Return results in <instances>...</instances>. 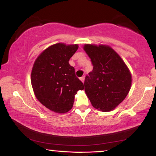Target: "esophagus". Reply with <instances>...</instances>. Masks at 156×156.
Wrapping results in <instances>:
<instances>
[{"mask_svg":"<svg viewBox=\"0 0 156 156\" xmlns=\"http://www.w3.org/2000/svg\"><path fill=\"white\" fill-rule=\"evenodd\" d=\"M80 80H81V81H82V82H84V80H85V76H81V77L80 78Z\"/></svg>","mask_w":156,"mask_h":156,"instance_id":"obj_1","label":"esophagus"}]
</instances>
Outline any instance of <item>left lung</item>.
<instances>
[{"label":"left lung","mask_w":156,"mask_h":156,"mask_svg":"<svg viewBox=\"0 0 156 156\" xmlns=\"http://www.w3.org/2000/svg\"><path fill=\"white\" fill-rule=\"evenodd\" d=\"M93 70L86 76L84 88L93 107L102 112L114 109L130 91V70L113 49L106 45L85 44Z\"/></svg>","instance_id":"left-lung-1"}]
</instances>
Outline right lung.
I'll return each mask as SVG.
<instances>
[{"mask_svg":"<svg viewBox=\"0 0 156 156\" xmlns=\"http://www.w3.org/2000/svg\"><path fill=\"white\" fill-rule=\"evenodd\" d=\"M77 44L58 43L48 47L35 60L31 72V84L37 99L51 111L66 113L72 109L75 95L83 89L69 60Z\"/></svg>","mask_w":156,"mask_h":156,"instance_id":"right-lung-1","label":"right lung"}]
</instances>
